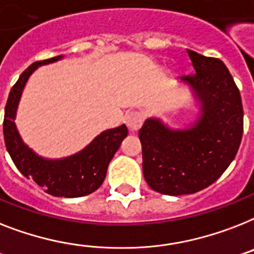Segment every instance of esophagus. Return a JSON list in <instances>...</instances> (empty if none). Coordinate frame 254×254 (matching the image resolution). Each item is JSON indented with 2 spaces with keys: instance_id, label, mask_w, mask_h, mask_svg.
Returning <instances> with one entry per match:
<instances>
[{
  "instance_id": "1",
  "label": "esophagus",
  "mask_w": 254,
  "mask_h": 254,
  "mask_svg": "<svg viewBox=\"0 0 254 254\" xmlns=\"http://www.w3.org/2000/svg\"><path fill=\"white\" fill-rule=\"evenodd\" d=\"M143 119H145L143 113L138 112V111H133V112H129L125 116V124H127V127L130 130H138L142 127V124H143Z\"/></svg>"
}]
</instances>
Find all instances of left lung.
I'll use <instances>...</instances> for the list:
<instances>
[{"mask_svg": "<svg viewBox=\"0 0 254 254\" xmlns=\"http://www.w3.org/2000/svg\"><path fill=\"white\" fill-rule=\"evenodd\" d=\"M194 73L183 80L194 88L201 116L189 129L172 130L156 119L139 129L142 168L152 190L191 194L222 176L243 137V104L238 86L219 59L188 49Z\"/></svg>", "mask_w": 254, "mask_h": 254, "instance_id": "left-lung-1", "label": "left lung"}]
</instances>
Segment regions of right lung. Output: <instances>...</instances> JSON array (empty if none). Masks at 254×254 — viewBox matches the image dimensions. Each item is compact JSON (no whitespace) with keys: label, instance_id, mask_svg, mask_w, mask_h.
Instances as JSON below:
<instances>
[{"label":"right lung","instance_id":"1","mask_svg":"<svg viewBox=\"0 0 254 254\" xmlns=\"http://www.w3.org/2000/svg\"><path fill=\"white\" fill-rule=\"evenodd\" d=\"M60 59H63V55L36 61L20 74L6 103L3 137L6 148L20 174L27 179H32L36 184L44 188L48 194L74 198L90 194L103 184L109 162L127 135V127L121 125L103 131L82 151L60 160L40 158L24 145L14 123L24 84L36 67L59 61Z\"/></svg>","mask_w":254,"mask_h":254}]
</instances>
